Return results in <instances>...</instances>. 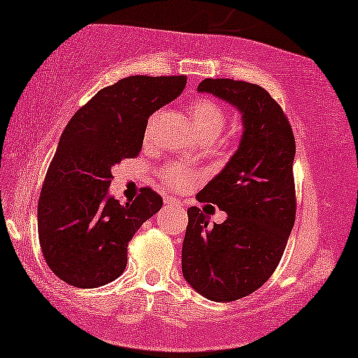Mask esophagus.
I'll use <instances>...</instances> for the list:
<instances>
[{"instance_id":"34e87169","label":"esophagus","mask_w":358,"mask_h":358,"mask_svg":"<svg viewBox=\"0 0 358 358\" xmlns=\"http://www.w3.org/2000/svg\"><path fill=\"white\" fill-rule=\"evenodd\" d=\"M164 205L166 206H180V203L178 198L174 196H164Z\"/></svg>"}]
</instances>
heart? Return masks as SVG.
I'll list each match as a JSON object with an SVG mask.
<instances>
[{
    "mask_svg": "<svg viewBox=\"0 0 358 358\" xmlns=\"http://www.w3.org/2000/svg\"><path fill=\"white\" fill-rule=\"evenodd\" d=\"M190 120L201 141L211 142L221 136L225 120V110L211 99H196L190 106ZM195 174L182 164H171L164 171V182L171 189H182L194 180Z\"/></svg>",
    "mask_w": 358,
    "mask_h": 358,
    "instance_id": "heart-1",
    "label": "heart"
}]
</instances>
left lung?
<instances>
[{
    "label": "left lung",
    "instance_id": "8db88e82",
    "mask_svg": "<svg viewBox=\"0 0 358 358\" xmlns=\"http://www.w3.org/2000/svg\"><path fill=\"white\" fill-rule=\"evenodd\" d=\"M196 90L238 110L243 134L222 171L196 195L227 219L210 225L200 208L187 210L182 273L203 298L230 302L261 288L282 259L296 217V144L282 107L259 85L206 78Z\"/></svg>",
    "mask_w": 358,
    "mask_h": 358
}]
</instances>
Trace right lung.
Returning a JSON list of instances; mask_svg holds the SVG:
<instances>
[{"label": "right lung", "mask_w": 358, "mask_h": 358, "mask_svg": "<svg viewBox=\"0 0 358 358\" xmlns=\"http://www.w3.org/2000/svg\"><path fill=\"white\" fill-rule=\"evenodd\" d=\"M185 83L182 75L126 76L99 91L64 129L38 201V236L49 268L71 287L118 278L131 238L162 210V196L148 187L120 205L108 194L112 168L139 155L148 117Z\"/></svg>", "instance_id": "obj_1"}]
</instances>
